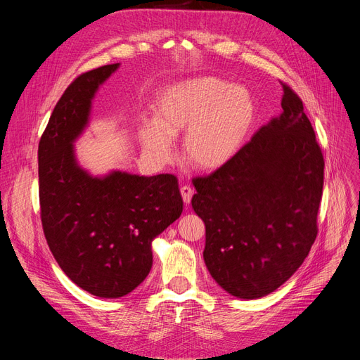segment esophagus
<instances>
[{"label":"esophagus","mask_w":360,"mask_h":360,"mask_svg":"<svg viewBox=\"0 0 360 360\" xmlns=\"http://www.w3.org/2000/svg\"><path fill=\"white\" fill-rule=\"evenodd\" d=\"M181 195H182V200H184L185 204H190V202H191V198H193V195H194V190H193L191 186L184 185V186L181 188Z\"/></svg>","instance_id":"obj_1"}]
</instances>
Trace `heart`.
Here are the masks:
<instances>
[{
  "label": "heart",
  "mask_w": 360,
  "mask_h": 360,
  "mask_svg": "<svg viewBox=\"0 0 360 360\" xmlns=\"http://www.w3.org/2000/svg\"><path fill=\"white\" fill-rule=\"evenodd\" d=\"M250 91L217 77L188 79L166 87L151 108V122L137 139L148 156L166 162L172 140L185 131L184 158L194 169L216 170L240 148L254 122Z\"/></svg>",
  "instance_id": "obj_1"
}]
</instances>
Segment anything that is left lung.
<instances>
[{"mask_svg": "<svg viewBox=\"0 0 360 360\" xmlns=\"http://www.w3.org/2000/svg\"><path fill=\"white\" fill-rule=\"evenodd\" d=\"M283 86L280 117L207 176L191 204L205 224L204 262L240 299L262 297L290 278L316 238L324 158L297 94Z\"/></svg>", "mask_w": 360, "mask_h": 360, "instance_id": "left-lung-1", "label": "left lung"}]
</instances>
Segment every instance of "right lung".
<instances>
[{"label":"right lung","mask_w":360,"mask_h":360,"mask_svg":"<svg viewBox=\"0 0 360 360\" xmlns=\"http://www.w3.org/2000/svg\"><path fill=\"white\" fill-rule=\"evenodd\" d=\"M120 64L79 75L55 105L37 148L42 228L61 270L83 290L121 297L153 264L151 242L182 213L176 176L113 170L91 176L74 141L89 124L91 101Z\"/></svg>","instance_id":"right-lung-1"}]
</instances>
